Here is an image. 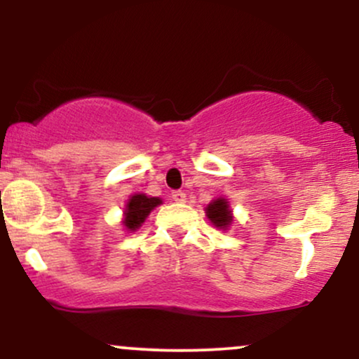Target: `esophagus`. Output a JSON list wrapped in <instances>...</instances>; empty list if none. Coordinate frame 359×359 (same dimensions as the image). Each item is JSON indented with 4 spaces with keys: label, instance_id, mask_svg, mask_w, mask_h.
<instances>
[{
    "label": "esophagus",
    "instance_id": "obj_1",
    "mask_svg": "<svg viewBox=\"0 0 359 359\" xmlns=\"http://www.w3.org/2000/svg\"><path fill=\"white\" fill-rule=\"evenodd\" d=\"M172 201H175V203H185V192H182V191H174L172 192Z\"/></svg>",
    "mask_w": 359,
    "mask_h": 359
}]
</instances>
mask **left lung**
Returning <instances> with one entry per match:
<instances>
[{
  "instance_id": "obj_1",
  "label": "left lung",
  "mask_w": 359,
  "mask_h": 359,
  "mask_svg": "<svg viewBox=\"0 0 359 359\" xmlns=\"http://www.w3.org/2000/svg\"><path fill=\"white\" fill-rule=\"evenodd\" d=\"M208 217L211 219L212 224H216L217 228L226 229L231 224V211L228 209V203L224 199H217L208 205L205 209Z\"/></svg>"
}]
</instances>
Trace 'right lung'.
Wrapping results in <instances>:
<instances>
[{"label":"right lung","instance_id":"obj_1","mask_svg":"<svg viewBox=\"0 0 359 359\" xmlns=\"http://www.w3.org/2000/svg\"><path fill=\"white\" fill-rule=\"evenodd\" d=\"M162 201L158 197H147L145 194H137L130 199L126 209H125V226L130 231H135V229L142 226V222L145 221V217L150 214L154 208H156Z\"/></svg>","mask_w":359,"mask_h":359}]
</instances>
